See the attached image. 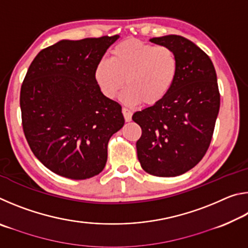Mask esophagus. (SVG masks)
Segmentation results:
<instances>
[{
	"label": "esophagus",
	"mask_w": 248,
	"mask_h": 248,
	"mask_svg": "<svg viewBox=\"0 0 248 248\" xmlns=\"http://www.w3.org/2000/svg\"><path fill=\"white\" fill-rule=\"evenodd\" d=\"M123 115L124 117V120L129 123V121H131V117H132V111L130 110V109L123 107Z\"/></svg>",
	"instance_id": "34e87169"
}]
</instances>
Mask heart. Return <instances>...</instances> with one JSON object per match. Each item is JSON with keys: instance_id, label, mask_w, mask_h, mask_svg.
<instances>
[{"instance_id": "b5f03b06", "label": "heart", "mask_w": 248, "mask_h": 248, "mask_svg": "<svg viewBox=\"0 0 248 248\" xmlns=\"http://www.w3.org/2000/svg\"><path fill=\"white\" fill-rule=\"evenodd\" d=\"M177 73L178 60L170 48L131 39L117 45L109 60L96 65L94 77L108 98H114L125 82L124 103L153 105L169 94Z\"/></svg>"}]
</instances>
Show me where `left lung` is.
<instances>
[{
  "label": "left lung",
  "instance_id": "left-lung-1",
  "mask_svg": "<svg viewBox=\"0 0 248 248\" xmlns=\"http://www.w3.org/2000/svg\"><path fill=\"white\" fill-rule=\"evenodd\" d=\"M150 41L173 50L178 73L164 98L133 114L142 129L137 153L146 173L174 177L198 164L211 143L220 109L217 73L208 54L182 36Z\"/></svg>",
  "mask_w": 248,
  "mask_h": 248
}]
</instances>
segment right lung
<instances>
[{"label":"right lung","mask_w":248,"mask_h":248,"mask_svg":"<svg viewBox=\"0 0 248 248\" xmlns=\"http://www.w3.org/2000/svg\"><path fill=\"white\" fill-rule=\"evenodd\" d=\"M118 35L61 40L33 59L20 89L24 134L35 156L71 179L98 175L109 139L124 124L121 106L106 97L95 68Z\"/></svg>","instance_id":"right-lung-1"}]
</instances>
